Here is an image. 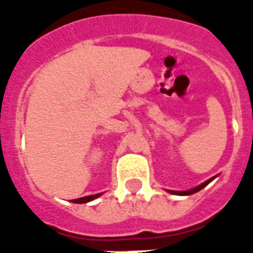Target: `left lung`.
Segmentation results:
<instances>
[{
	"instance_id": "left-lung-1",
	"label": "left lung",
	"mask_w": 253,
	"mask_h": 253,
	"mask_svg": "<svg viewBox=\"0 0 253 253\" xmlns=\"http://www.w3.org/2000/svg\"><path fill=\"white\" fill-rule=\"evenodd\" d=\"M215 177L216 176L211 177V178H209L208 181H205V182H202V184L198 185V186H196V188L190 189V190H182V192H180V190H167V192L172 193V194H177V196H190V194H194V193L200 192L201 189H204L205 186H206V185L210 184V182H211V181L214 180Z\"/></svg>"
}]
</instances>
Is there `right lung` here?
Instances as JSON below:
<instances>
[{"mask_svg":"<svg viewBox=\"0 0 253 253\" xmlns=\"http://www.w3.org/2000/svg\"><path fill=\"white\" fill-rule=\"evenodd\" d=\"M103 193H98V194H93V196H86L83 197V198H77V200H72L73 204H86V202H90V201L98 198L99 196H102Z\"/></svg>","mask_w":253,"mask_h":253,"instance_id":"obj_1","label":"right lung"}]
</instances>
